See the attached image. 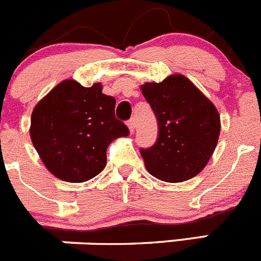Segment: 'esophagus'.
<instances>
[{
	"label": "esophagus",
	"mask_w": 261,
	"mask_h": 261,
	"mask_svg": "<svg viewBox=\"0 0 261 261\" xmlns=\"http://www.w3.org/2000/svg\"><path fill=\"white\" fill-rule=\"evenodd\" d=\"M127 125H128V129H129L130 133H133V132H134V128H136V122H134L133 118H132V119L128 120Z\"/></svg>",
	"instance_id": "34e87169"
}]
</instances>
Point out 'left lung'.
I'll return each instance as SVG.
<instances>
[{"mask_svg":"<svg viewBox=\"0 0 261 261\" xmlns=\"http://www.w3.org/2000/svg\"><path fill=\"white\" fill-rule=\"evenodd\" d=\"M157 118L159 137L149 148H142L146 169L167 182L197 176L217 146L221 118L213 102L182 74L141 86Z\"/></svg>","mask_w":261,"mask_h":261,"instance_id":"1","label":"left lung"}]
</instances>
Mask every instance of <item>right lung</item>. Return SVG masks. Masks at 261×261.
Here are the masks:
<instances>
[{
	"label": "right lung",
	"instance_id": "right-lung-1",
	"mask_svg": "<svg viewBox=\"0 0 261 261\" xmlns=\"http://www.w3.org/2000/svg\"><path fill=\"white\" fill-rule=\"evenodd\" d=\"M115 99L102 85L84 87L74 80L59 82L32 113L30 138L43 164L68 182L92 179L107 165V148L129 134L115 119Z\"/></svg>",
	"mask_w": 261,
	"mask_h": 261
}]
</instances>
